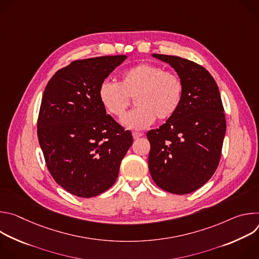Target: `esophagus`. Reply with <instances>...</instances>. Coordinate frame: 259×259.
<instances>
[{
	"label": "esophagus",
	"mask_w": 259,
	"mask_h": 259,
	"mask_svg": "<svg viewBox=\"0 0 259 259\" xmlns=\"http://www.w3.org/2000/svg\"><path fill=\"white\" fill-rule=\"evenodd\" d=\"M142 135H143V134L140 133V132H133V133H132V136H133L134 139H138V138L141 137Z\"/></svg>",
	"instance_id": "34e87169"
}]
</instances>
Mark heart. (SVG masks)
I'll list each match as a JSON object with an SVG mask.
<instances>
[{
  "label": "heart",
  "mask_w": 259,
  "mask_h": 259,
  "mask_svg": "<svg viewBox=\"0 0 259 259\" xmlns=\"http://www.w3.org/2000/svg\"><path fill=\"white\" fill-rule=\"evenodd\" d=\"M183 83L174 72L164 71L152 63H139L126 69L120 83L103 81L98 89L99 100L108 114L121 118L134 98L137 106L122 119L129 129H144L156 118H171L182 101Z\"/></svg>",
  "instance_id": "obj_1"
}]
</instances>
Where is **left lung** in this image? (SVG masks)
I'll list each match as a JSON object with an SVG mask.
<instances>
[{
  "label": "left lung",
  "instance_id": "obj_1",
  "mask_svg": "<svg viewBox=\"0 0 259 259\" xmlns=\"http://www.w3.org/2000/svg\"><path fill=\"white\" fill-rule=\"evenodd\" d=\"M152 56L174 68L183 83V96L177 112L146 134L149 169L162 190L190 194L211 178L220 160L227 124L219 89L209 71L194 61Z\"/></svg>",
  "mask_w": 259,
  "mask_h": 259
}]
</instances>
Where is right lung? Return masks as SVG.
Instances as JSON below:
<instances>
[{
	"instance_id": "1",
	"label": "right lung",
	"mask_w": 259,
	"mask_h": 259,
	"mask_svg": "<svg viewBox=\"0 0 259 259\" xmlns=\"http://www.w3.org/2000/svg\"><path fill=\"white\" fill-rule=\"evenodd\" d=\"M126 55L76 60L48 82L38 119V138L54 180L81 198L98 196L117 180L133 143L129 130L106 115L101 83Z\"/></svg>"
}]
</instances>
